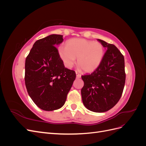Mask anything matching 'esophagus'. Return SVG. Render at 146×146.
Returning <instances> with one entry per match:
<instances>
[{
	"mask_svg": "<svg viewBox=\"0 0 146 146\" xmlns=\"http://www.w3.org/2000/svg\"><path fill=\"white\" fill-rule=\"evenodd\" d=\"M76 76H77V78H80L81 77V74H80V73H78V72H76Z\"/></svg>",
	"mask_w": 146,
	"mask_h": 146,
	"instance_id": "1",
	"label": "esophagus"
}]
</instances>
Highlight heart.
I'll list each match as a JSON object with an SVG mask.
<instances>
[{
  "mask_svg": "<svg viewBox=\"0 0 146 146\" xmlns=\"http://www.w3.org/2000/svg\"><path fill=\"white\" fill-rule=\"evenodd\" d=\"M58 52L66 68H72L77 58V64L81 70L85 72H91L100 64L104 49L99 42L73 38L67 41L66 46L59 47Z\"/></svg>",
  "mask_w": 146,
  "mask_h": 146,
  "instance_id": "b5f03b06",
  "label": "heart"
}]
</instances>
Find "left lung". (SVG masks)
<instances>
[{"label":"left lung","instance_id":"obj_1","mask_svg":"<svg viewBox=\"0 0 146 146\" xmlns=\"http://www.w3.org/2000/svg\"><path fill=\"white\" fill-rule=\"evenodd\" d=\"M107 48L102 61L91 74L82 76V101L90 111H108L118 102L125 83L124 57L112 44L98 39Z\"/></svg>","mask_w":146,"mask_h":146}]
</instances>
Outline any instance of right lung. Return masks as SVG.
Returning <instances> with one entry per match:
<instances>
[{"label": "right lung", "instance_id": "right-lung-1", "mask_svg": "<svg viewBox=\"0 0 146 146\" xmlns=\"http://www.w3.org/2000/svg\"><path fill=\"white\" fill-rule=\"evenodd\" d=\"M63 41L60 35L38 39L25 60L26 88L34 103L45 111L63 107L76 77L74 70L64 67L55 46Z\"/></svg>", "mask_w": 146, "mask_h": 146}]
</instances>
